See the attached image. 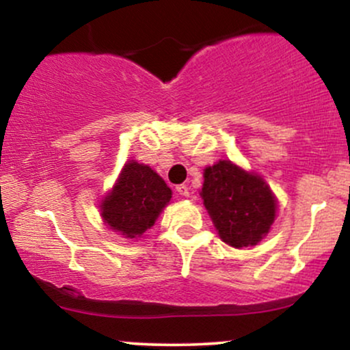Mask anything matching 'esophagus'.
Listing matches in <instances>:
<instances>
[{"label": "esophagus", "instance_id": "34e87169", "mask_svg": "<svg viewBox=\"0 0 350 350\" xmlns=\"http://www.w3.org/2000/svg\"><path fill=\"white\" fill-rule=\"evenodd\" d=\"M176 191H178L179 194L183 196V198H189V194H191V192H189V187L186 186V184H179V186L176 187Z\"/></svg>", "mask_w": 350, "mask_h": 350}]
</instances>
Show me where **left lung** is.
Here are the masks:
<instances>
[{
  "label": "left lung",
  "mask_w": 350,
  "mask_h": 350,
  "mask_svg": "<svg viewBox=\"0 0 350 350\" xmlns=\"http://www.w3.org/2000/svg\"><path fill=\"white\" fill-rule=\"evenodd\" d=\"M200 196L220 239L235 248L258 243L275 220L276 200L267 183L230 161L206 167Z\"/></svg>",
  "instance_id": "1"
}]
</instances>
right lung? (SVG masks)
<instances>
[{"mask_svg": "<svg viewBox=\"0 0 350 350\" xmlns=\"http://www.w3.org/2000/svg\"><path fill=\"white\" fill-rule=\"evenodd\" d=\"M170 200L171 189L150 166L130 161L102 202V215L115 232L126 239H138L156 222Z\"/></svg>", "mask_w": 350, "mask_h": 350, "instance_id": "right-lung-1", "label": "right lung"}]
</instances>
